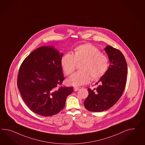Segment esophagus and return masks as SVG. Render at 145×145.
<instances>
[{
  "label": "esophagus",
  "instance_id": "34e87169",
  "mask_svg": "<svg viewBox=\"0 0 145 145\" xmlns=\"http://www.w3.org/2000/svg\"><path fill=\"white\" fill-rule=\"evenodd\" d=\"M79 89V88L78 87H74V91H78Z\"/></svg>",
  "mask_w": 145,
  "mask_h": 145
}]
</instances>
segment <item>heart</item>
Masks as SVG:
<instances>
[{"mask_svg":"<svg viewBox=\"0 0 145 145\" xmlns=\"http://www.w3.org/2000/svg\"><path fill=\"white\" fill-rule=\"evenodd\" d=\"M79 69L67 80L70 86L78 87L87 84L91 80H97L107 71L109 60L99 49L89 44L80 45L74 49L72 54L66 53L61 58V66L66 75L75 69L76 62L81 61Z\"/></svg>","mask_w":145,"mask_h":145,"instance_id":"b5f03b06","label":"heart"}]
</instances>
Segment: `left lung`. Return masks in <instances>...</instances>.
<instances>
[{
	"label": "left lung",
	"instance_id": "1",
	"mask_svg": "<svg viewBox=\"0 0 145 145\" xmlns=\"http://www.w3.org/2000/svg\"><path fill=\"white\" fill-rule=\"evenodd\" d=\"M104 50L110 65L106 73L95 84L96 88L88 89L89 95L84 104L90 112H103L112 107L121 97L126 86L128 72L125 57L110 46H107Z\"/></svg>",
	"mask_w": 145,
	"mask_h": 145
}]
</instances>
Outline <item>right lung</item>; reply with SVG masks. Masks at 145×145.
Segmentation results:
<instances>
[{
	"label": "right lung",
	"mask_w": 145,
	"mask_h": 145,
	"mask_svg": "<svg viewBox=\"0 0 145 145\" xmlns=\"http://www.w3.org/2000/svg\"><path fill=\"white\" fill-rule=\"evenodd\" d=\"M63 56L53 46H41L30 54L20 67L18 88L26 105L39 115L58 114L73 91L72 87L59 86L64 80Z\"/></svg>",
	"instance_id": "right-lung-1"
}]
</instances>
